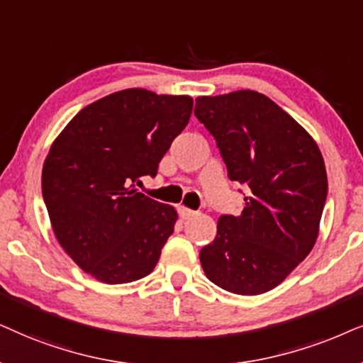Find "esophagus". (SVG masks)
<instances>
[{
	"mask_svg": "<svg viewBox=\"0 0 363 363\" xmlns=\"http://www.w3.org/2000/svg\"><path fill=\"white\" fill-rule=\"evenodd\" d=\"M179 214H181L182 219L187 220V219H191V217H194L197 212L187 209V207H184V206H181V207H179Z\"/></svg>",
	"mask_w": 363,
	"mask_h": 363,
	"instance_id": "34e87169",
	"label": "esophagus"
}]
</instances>
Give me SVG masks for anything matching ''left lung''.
Returning a JSON list of instances; mask_svg holds the SVG:
<instances>
[{
	"mask_svg": "<svg viewBox=\"0 0 363 363\" xmlns=\"http://www.w3.org/2000/svg\"><path fill=\"white\" fill-rule=\"evenodd\" d=\"M194 114L216 139L227 176L245 187L240 216H220L216 239L201 249L202 269L224 291L259 296L315 244L328 187L323 157L292 116L255 91L202 96Z\"/></svg>",
	"mask_w": 363,
	"mask_h": 363,
	"instance_id": "1",
	"label": "left lung"
}]
</instances>
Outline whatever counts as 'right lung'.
<instances>
[{
    "label": "right lung",
    "instance_id": "obj_1",
    "mask_svg": "<svg viewBox=\"0 0 363 363\" xmlns=\"http://www.w3.org/2000/svg\"><path fill=\"white\" fill-rule=\"evenodd\" d=\"M191 113L189 96L124 89L81 109L52 143L43 199L61 247L94 279L125 284L156 267L177 214L138 186L156 177Z\"/></svg>",
    "mask_w": 363,
    "mask_h": 363
}]
</instances>
